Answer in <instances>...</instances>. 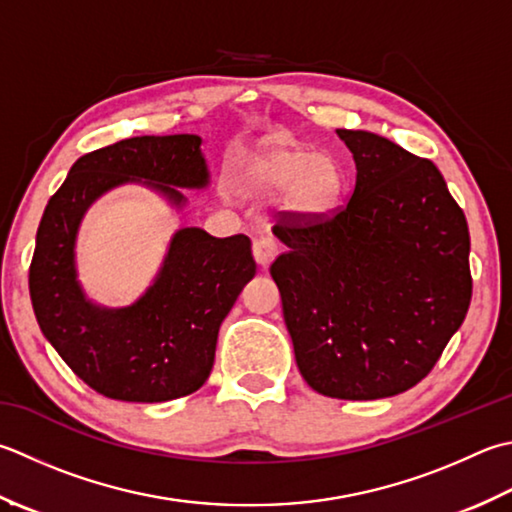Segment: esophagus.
Returning a JSON list of instances; mask_svg holds the SVG:
<instances>
[{"label": "esophagus", "instance_id": "esophagus-1", "mask_svg": "<svg viewBox=\"0 0 512 512\" xmlns=\"http://www.w3.org/2000/svg\"><path fill=\"white\" fill-rule=\"evenodd\" d=\"M277 253H279V244L273 237H259L253 242V255L259 266L266 268L277 257Z\"/></svg>", "mask_w": 512, "mask_h": 512}]
</instances>
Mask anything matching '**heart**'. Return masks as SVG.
Here are the masks:
<instances>
[{
  "label": "heart",
  "instance_id": "heart-1",
  "mask_svg": "<svg viewBox=\"0 0 512 512\" xmlns=\"http://www.w3.org/2000/svg\"><path fill=\"white\" fill-rule=\"evenodd\" d=\"M233 184L244 197L282 195L284 210L297 219H322L339 204L346 173L333 155L266 139L242 157L233 170Z\"/></svg>",
  "mask_w": 512,
  "mask_h": 512
}]
</instances>
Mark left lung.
Here are the masks:
<instances>
[{
  "instance_id": "left-lung-1",
  "label": "left lung",
  "mask_w": 512,
  "mask_h": 512,
  "mask_svg": "<svg viewBox=\"0 0 512 512\" xmlns=\"http://www.w3.org/2000/svg\"><path fill=\"white\" fill-rule=\"evenodd\" d=\"M355 159L348 204L284 219L270 275L297 368L326 397L382 399L430 373L470 306L464 210L442 173L390 139L337 128Z\"/></svg>"
}]
</instances>
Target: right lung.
Returning <instances> with one entry per match:
<instances>
[{
    "instance_id": "add662e5",
    "label": "right lung",
    "mask_w": 512,
    "mask_h": 512,
    "mask_svg": "<svg viewBox=\"0 0 512 512\" xmlns=\"http://www.w3.org/2000/svg\"><path fill=\"white\" fill-rule=\"evenodd\" d=\"M124 184L153 188L182 210L179 188L210 184L202 137H130L79 157L39 222L30 299L50 346L99 395L170 402L204 386L219 326L257 264L246 235L222 239L197 226L179 228L142 297L122 308L95 304L77 279V233L88 208Z\"/></svg>"
}]
</instances>
